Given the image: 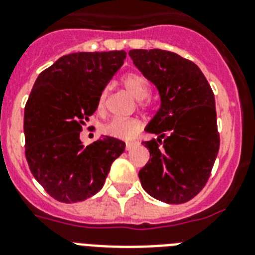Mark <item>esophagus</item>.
Returning <instances> with one entry per match:
<instances>
[{
	"label": "esophagus",
	"mask_w": 255,
	"mask_h": 255,
	"mask_svg": "<svg viewBox=\"0 0 255 255\" xmlns=\"http://www.w3.org/2000/svg\"><path fill=\"white\" fill-rule=\"evenodd\" d=\"M139 144V141H127V144H126V148H127V151H129L132 147H135V145H137Z\"/></svg>",
	"instance_id": "34e87169"
}]
</instances>
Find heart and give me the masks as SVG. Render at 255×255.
I'll return each instance as SVG.
<instances>
[{
	"label": "heart",
	"instance_id": "heart-1",
	"mask_svg": "<svg viewBox=\"0 0 255 255\" xmlns=\"http://www.w3.org/2000/svg\"><path fill=\"white\" fill-rule=\"evenodd\" d=\"M122 83L129 94L135 96L136 99H139V104L141 107H148L149 102H148L147 96L149 95V83L145 78L139 73H128L123 75L122 78ZM106 102H107V91L103 90L100 92L99 99H98V111L103 112L106 108ZM141 120L137 118H112L103 126V132L106 135L115 137V139L122 140H131L133 139L141 129Z\"/></svg>",
	"mask_w": 255,
	"mask_h": 255
}]
</instances>
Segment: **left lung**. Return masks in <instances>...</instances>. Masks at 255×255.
<instances>
[{
	"label": "left lung",
	"mask_w": 255,
	"mask_h": 255,
	"mask_svg": "<svg viewBox=\"0 0 255 255\" xmlns=\"http://www.w3.org/2000/svg\"><path fill=\"white\" fill-rule=\"evenodd\" d=\"M132 61L157 87L161 106L143 141L149 161L139 172L144 190L168 204L196 197L209 180L220 149L214 94L197 65L165 50H131Z\"/></svg>",
	"instance_id": "1"
}]
</instances>
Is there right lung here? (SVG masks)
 Masks as SVG:
<instances>
[{
  "instance_id": "add662e5",
  "label": "right lung",
  "mask_w": 255,
  "mask_h": 255,
  "mask_svg": "<svg viewBox=\"0 0 255 255\" xmlns=\"http://www.w3.org/2000/svg\"><path fill=\"white\" fill-rule=\"evenodd\" d=\"M127 53H74L38 75L25 106V155L31 173L57 201L71 204L98 193L126 143L100 136L83 147L82 127Z\"/></svg>"
}]
</instances>
